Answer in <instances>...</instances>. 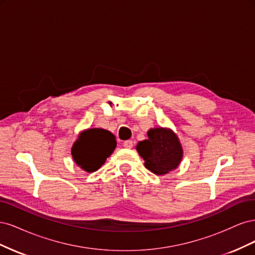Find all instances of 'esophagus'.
Segmentation results:
<instances>
[{
	"instance_id": "esophagus-1",
	"label": "esophagus",
	"mask_w": 255,
	"mask_h": 255,
	"mask_svg": "<svg viewBox=\"0 0 255 255\" xmlns=\"http://www.w3.org/2000/svg\"><path fill=\"white\" fill-rule=\"evenodd\" d=\"M123 146H125V148H127V149L133 148V141H132V140H127V141H125V142H123Z\"/></svg>"
}]
</instances>
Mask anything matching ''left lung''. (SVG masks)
I'll return each instance as SVG.
<instances>
[{
  "instance_id": "1",
  "label": "left lung",
  "mask_w": 255,
  "mask_h": 255,
  "mask_svg": "<svg viewBox=\"0 0 255 255\" xmlns=\"http://www.w3.org/2000/svg\"><path fill=\"white\" fill-rule=\"evenodd\" d=\"M148 139L136 145L144 160V167L157 175L175 170L183 158V146L179 137L169 128H154L148 130Z\"/></svg>"
}]
</instances>
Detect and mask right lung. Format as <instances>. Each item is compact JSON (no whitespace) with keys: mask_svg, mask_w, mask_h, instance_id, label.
<instances>
[{"mask_svg":"<svg viewBox=\"0 0 255 255\" xmlns=\"http://www.w3.org/2000/svg\"><path fill=\"white\" fill-rule=\"evenodd\" d=\"M117 141L110 130L104 128H87L80 133L71 148L74 163L86 172L100 169L114 152Z\"/></svg>","mask_w":255,"mask_h":255,"instance_id":"1","label":"right lung"}]
</instances>
